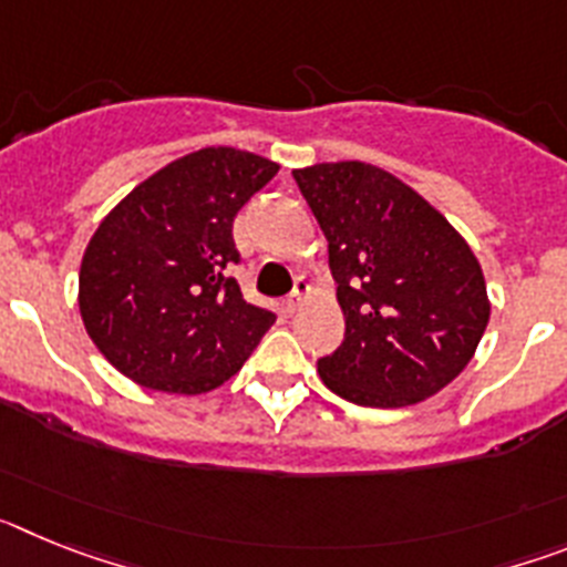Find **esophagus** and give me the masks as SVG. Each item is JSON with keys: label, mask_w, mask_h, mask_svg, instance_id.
Segmentation results:
<instances>
[{"label": "esophagus", "mask_w": 567, "mask_h": 567, "mask_svg": "<svg viewBox=\"0 0 567 567\" xmlns=\"http://www.w3.org/2000/svg\"><path fill=\"white\" fill-rule=\"evenodd\" d=\"M309 292V280L307 278H295V289L292 295H289L287 300H284V309H287V315H295L300 307V300H303V295Z\"/></svg>", "instance_id": "esophagus-1"}]
</instances>
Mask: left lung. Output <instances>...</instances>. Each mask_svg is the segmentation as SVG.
Here are the masks:
<instances>
[{
    "label": "left lung",
    "instance_id": "obj_1",
    "mask_svg": "<svg viewBox=\"0 0 567 567\" xmlns=\"http://www.w3.org/2000/svg\"><path fill=\"white\" fill-rule=\"evenodd\" d=\"M292 175L329 240L346 318L343 343L318 360L320 380L372 409L437 394L474 358L491 315L465 238L372 164H315Z\"/></svg>",
    "mask_w": 567,
    "mask_h": 567
}]
</instances>
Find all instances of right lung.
I'll use <instances>...</instances> for the list:
<instances>
[{"label": "right lung", "mask_w": 567, "mask_h": 567, "mask_svg": "<svg viewBox=\"0 0 567 567\" xmlns=\"http://www.w3.org/2000/svg\"><path fill=\"white\" fill-rule=\"evenodd\" d=\"M278 164L235 147H204L153 173L90 238L79 312L99 352L135 383L204 394L238 372L275 323L252 307L227 264L238 209Z\"/></svg>", "instance_id": "1"}]
</instances>
